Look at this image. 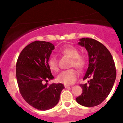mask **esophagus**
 <instances>
[{
    "label": "esophagus",
    "mask_w": 123,
    "mask_h": 123,
    "mask_svg": "<svg viewBox=\"0 0 123 123\" xmlns=\"http://www.w3.org/2000/svg\"><path fill=\"white\" fill-rule=\"evenodd\" d=\"M69 86L68 85H64V87H65V88L68 87H69Z\"/></svg>",
    "instance_id": "1"
}]
</instances>
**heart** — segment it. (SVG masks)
<instances>
[{
	"mask_svg": "<svg viewBox=\"0 0 123 123\" xmlns=\"http://www.w3.org/2000/svg\"><path fill=\"white\" fill-rule=\"evenodd\" d=\"M61 54L67 55L71 58L70 65L80 70H82L86 64V59L84 55L79 54V50L73 46H67L59 50ZM48 64L49 68L54 71L59 69L58 60L55 56H51L48 59ZM79 77V72L76 69L71 68L62 71L57 77L59 82L65 85H72L76 81Z\"/></svg>",
	"mask_w": 123,
	"mask_h": 123,
	"instance_id": "1",
	"label": "heart"
}]
</instances>
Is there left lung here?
Masks as SVG:
<instances>
[{
	"instance_id": "8db88e82",
	"label": "left lung",
	"mask_w": 123,
	"mask_h": 123,
	"mask_svg": "<svg viewBox=\"0 0 123 123\" xmlns=\"http://www.w3.org/2000/svg\"><path fill=\"white\" fill-rule=\"evenodd\" d=\"M79 45L85 47L89 55V67L83 80L87 83L76 101L84 106L92 107L101 104L110 94L116 78L115 63L110 52L103 44L93 38H82Z\"/></svg>"
}]
</instances>
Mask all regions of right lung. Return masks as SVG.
I'll list each match as a JSON object with an SVG mask.
<instances>
[{
  "instance_id": "obj_1",
  "label": "right lung",
  "mask_w": 123,
  "mask_h": 123,
  "mask_svg": "<svg viewBox=\"0 0 123 123\" xmlns=\"http://www.w3.org/2000/svg\"><path fill=\"white\" fill-rule=\"evenodd\" d=\"M55 49L53 44L35 41L25 47L16 64V76L19 92L24 99L37 110L45 111L59 102L64 86L46 83L54 78L48 64Z\"/></svg>"
}]
</instances>
